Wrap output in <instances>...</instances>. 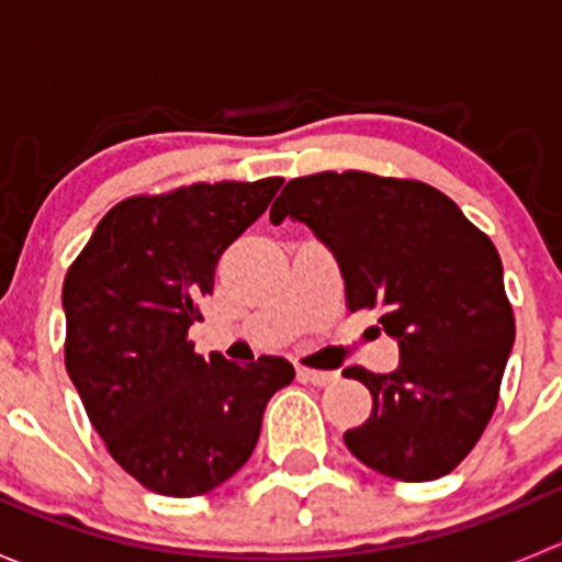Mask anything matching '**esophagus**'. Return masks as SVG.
Instances as JSON below:
<instances>
[{
    "label": "esophagus",
    "instance_id": "esophagus-1",
    "mask_svg": "<svg viewBox=\"0 0 562 562\" xmlns=\"http://www.w3.org/2000/svg\"><path fill=\"white\" fill-rule=\"evenodd\" d=\"M299 378L304 383H313V386H328V383L337 381V372H328V370H307V367H299Z\"/></svg>",
    "mask_w": 562,
    "mask_h": 562
}]
</instances>
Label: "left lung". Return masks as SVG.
Here are the masks:
<instances>
[{"label": "left lung", "mask_w": 562, "mask_h": 562, "mask_svg": "<svg viewBox=\"0 0 562 562\" xmlns=\"http://www.w3.org/2000/svg\"><path fill=\"white\" fill-rule=\"evenodd\" d=\"M304 223L337 258L350 313L378 310L400 367L348 378L372 413L345 432L359 462L396 481H435L479 443L514 345L503 263L451 198L424 181L315 173L288 181L269 212Z\"/></svg>", "instance_id": "obj_1"}]
</instances>
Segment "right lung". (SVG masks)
Segmentation results:
<instances>
[{"mask_svg":"<svg viewBox=\"0 0 562 562\" xmlns=\"http://www.w3.org/2000/svg\"><path fill=\"white\" fill-rule=\"evenodd\" d=\"M282 179L192 184L116 203L61 288L65 364L111 457L157 495L195 497L252 454L266 402L293 364L192 350L214 266L266 212Z\"/></svg>","mask_w":562,"mask_h":562,"instance_id":"right-lung-1","label":"right lung"}]
</instances>
